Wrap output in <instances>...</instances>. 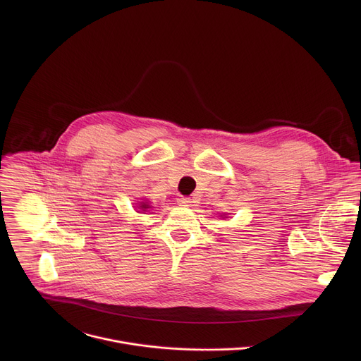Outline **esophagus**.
Wrapping results in <instances>:
<instances>
[{
	"label": "esophagus",
	"instance_id": "1",
	"mask_svg": "<svg viewBox=\"0 0 361 361\" xmlns=\"http://www.w3.org/2000/svg\"><path fill=\"white\" fill-rule=\"evenodd\" d=\"M177 202L180 205H184V207H188V205H191V198H188V197H178Z\"/></svg>",
	"mask_w": 361,
	"mask_h": 361
}]
</instances>
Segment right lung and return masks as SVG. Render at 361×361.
<instances>
[{"instance_id": "1", "label": "right lung", "mask_w": 361, "mask_h": 361, "mask_svg": "<svg viewBox=\"0 0 361 361\" xmlns=\"http://www.w3.org/2000/svg\"><path fill=\"white\" fill-rule=\"evenodd\" d=\"M140 207H142V210H144V209H148V205H147V204H142V205H140Z\"/></svg>"}]
</instances>
